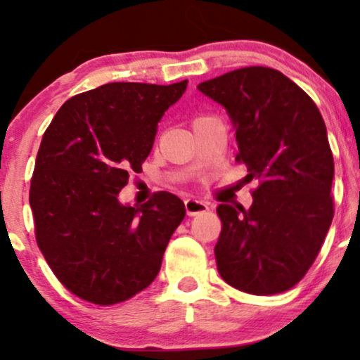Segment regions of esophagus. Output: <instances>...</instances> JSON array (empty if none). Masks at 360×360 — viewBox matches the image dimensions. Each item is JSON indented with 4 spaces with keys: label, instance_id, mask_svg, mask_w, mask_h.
I'll return each instance as SVG.
<instances>
[{
    "label": "esophagus",
    "instance_id": "34e87169",
    "mask_svg": "<svg viewBox=\"0 0 360 360\" xmlns=\"http://www.w3.org/2000/svg\"><path fill=\"white\" fill-rule=\"evenodd\" d=\"M184 206H186V213H188L189 217H196V214L206 213L210 210V206L206 205L205 201L194 200V198H189V200H186Z\"/></svg>",
    "mask_w": 360,
    "mask_h": 360
}]
</instances>
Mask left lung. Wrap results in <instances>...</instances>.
I'll list each match as a JSON object with an SVG mask.
<instances>
[{
	"label": "left lung",
	"instance_id": "obj_1",
	"mask_svg": "<svg viewBox=\"0 0 360 360\" xmlns=\"http://www.w3.org/2000/svg\"><path fill=\"white\" fill-rule=\"evenodd\" d=\"M226 110L247 179H257L252 206L218 205V272L250 295H278L301 281L333 218V155L311 98L283 72L242 68L198 84Z\"/></svg>",
	"mask_w": 360,
	"mask_h": 360
}]
</instances>
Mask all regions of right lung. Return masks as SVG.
Instances as JSON below:
<instances>
[{
	"label": "right lung",
	"instance_id": "obj_1",
	"mask_svg": "<svg viewBox=\"0 0 360 360\" xmlns=\"http://www.w3.org/2000/svg\"><path fill=\"white\" fill-rule=\"evenodd\" d=\"M186 86L110 82L65 101L45 130L30 184L37 243L57 279L89 303L146 289L183 221L174 194L135 206L118 194L128 172L142 171L157 123Z\"/></svg>",
	"mask_w": 360,
	"mask_h": 360
}]
</instances>
